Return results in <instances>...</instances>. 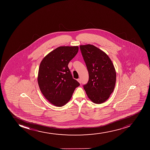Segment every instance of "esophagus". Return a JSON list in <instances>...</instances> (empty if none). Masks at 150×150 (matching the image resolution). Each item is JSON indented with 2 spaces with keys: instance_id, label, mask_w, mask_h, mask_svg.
Masks as SVG:
<instances>
[{
  "instance_id": "1",
  "label": "esophagus",
  "mask_w": 150,
  "mask_h": 150,
  "mask_svg": "<svg viewBox=\"0 0 150 150\" xmlns=\"http://www.w3.org/2000/svg\"><path fill=\"white\" fill-rule=\"evenodd\" d=\"M77 81H78V82L79 83H81V79H77Z\"/></svg>"
}]
</instances>
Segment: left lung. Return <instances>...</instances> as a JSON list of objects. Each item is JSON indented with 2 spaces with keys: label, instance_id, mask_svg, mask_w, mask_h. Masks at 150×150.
Listing matches in <instances>:
<instances>
[{
  "label": "left lung",
  "instance_id": "8db88e82",
  "mask_svg": "<svg viewBox=\"0 0 150 150\" xmlns=\"http://www.w3.org/2000/svg\"><path fill=\"white\" fill-rule=\"evenodd\" d=\"M80 49L88 69L89 79L83 86L91 102H105L114 91L116 71L114 64L105 52L93 45H81Z\"/></svg>",
  "mask_w": 150,
  "mask_h": 150
}]
</instances>
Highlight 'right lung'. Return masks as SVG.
<instances>
[{
    "label": "right lung",
    "mask_w": 150,
    "mask_h": 150,
    "mask_svg": "<svg viewBox=\"0 0 150 150\" xmlns=\"http://www.w3.org/2000/svg\"><path fill=\"white\" fill-rule=\"evenodd\" d=\"M78 51V46L59 47L41 60L38 76V86L45 98L53 105H65L80 85L72 78L68 67Z\"/></svg>",
    "instance_id": "obj_1"
}]
</instances>
